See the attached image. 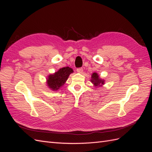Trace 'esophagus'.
<instances>
[{
  "label": "esophagus",
  "instance_id": "esophagus-1",
  "mask_svg": "<svg viewBox=\"0 0 152 152\" xmlns=\"http://www.w3.org/2000/svg\"><path fill=\"white\" fill-rule=\"evenodd\" d=\"M77 72L78 73H81L83 72V68H77Z\"/></svg>",
  "mask_w": 152,
  "mask_h": 152
}]
</instances>
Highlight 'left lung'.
<instances>
[{"label": "left lung", "mask_w": 152, "mask_h": 152, "mask_svg": "<svg viewBox=\"0 0 152 152\" xmlns=\"http://www.w3.org/2000/svg\"><path fill=\"white\" fill-rule=\"evenodd\" d=\"M91 82L92 84L94 85V87H102L104 84L105 80L104 79H101L98 73L96 72H94L93 74L91 75Z\"/></svg>", "instance_id": "obj_1"}]
</instances>
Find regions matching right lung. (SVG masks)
<instances>
[{"label":"right lung","instance_id":"1","mask_svg":"<svg viewBox=\"0 0 152 152\" xmlns=\"http://www.w3.org/2000/svg\"><path fill=\"white\" fill-rule=\"evenodd\" d=\"M73 73V69L70 67H64L53 74H49L46 79L48 87L53 91H56L66 83L71 73Z\"/></svg>","mask_w":152,"mask_h":152}]
</instances>
